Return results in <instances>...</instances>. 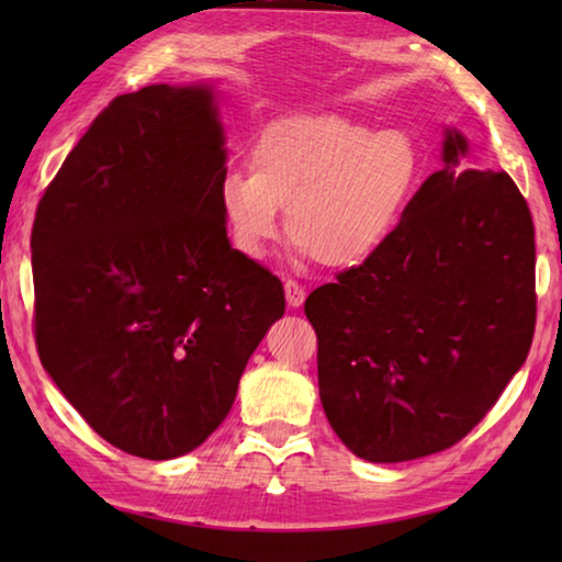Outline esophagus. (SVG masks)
<instances>
[{"mask_svg": "<svg viewBox=\"0 0 562 562\" xmlns=\"http://www.w3.org/2000/svg\"><path fill=\"white\" fill-rule=\"evenodd\" d=\"M284 297H288V307H302V302H304V297H307V292H304V288L300 282H294V280H288L284 282Z\"/></svg>", "mask_w": 562, "mask_h": 562, "instance_id": "1", "label": "esophagus"}]
</instances>
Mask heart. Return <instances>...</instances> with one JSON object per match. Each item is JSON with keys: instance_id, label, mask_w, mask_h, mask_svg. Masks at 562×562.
I'll use <instances>...</instances> for the list:
<instances>
[{"instance_id": "obj_1", "label": "heart", "mask_w": 562, "mask_h": 562, "mask_svg": "<svg viewBox=\"0 0 562 562\" xmlns=\"http://www.w3.org/2000/svg\"><path fill=\"white\" fill-rule=\"evenodd\" d=\"M252 170H227L215 190L233 250L260 260L284 225L300 252L329 268L372 260L402 225L422 178L416 140L341 113L282 119L265 128Z\"/></svg>"}]
</instances>
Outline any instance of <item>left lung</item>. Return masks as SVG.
<instances>
[{"label":"left lung","mask_w":562,"mask_h":562,"mask_svg":"<svg viewBox=\"0 0 562 562\" xmlns=\"http://www.w3.org/2000/svg\"><path fill=\"white\" fill-rule=\"evenodd\" d=\"M443 131L382 252L304 302L317 331L319 398L347 449L372 463L439 453L498 402L536 331V237L508 173L461 168Z\"/></svg>","instance_id":"obj_1"}]
</instances>
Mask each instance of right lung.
Returning <instances> with one entry per match:
<instances>
[{
  "instance_id": "1",
  "label": "right lung",
  "mask_w": 562,
  "mask_h": 562,
  "mask_svg": "<svg viewBox=\"0 0 562 562\" xmlns=\"http://www.w3.org/2000/svg\"><path fill=\"white\" fill-rule=\"evenodd\" d=\"M225 160L211 83H154L99 113L36 207L42 364L101 439L140 459L198 449L284 315L282 282L227 240Z\"/></svg>"
}]
</instances>
